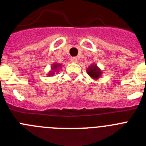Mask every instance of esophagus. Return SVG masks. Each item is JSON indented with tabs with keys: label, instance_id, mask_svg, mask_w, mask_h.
Returning a JSON list of instances; mask_svg holds the SVG:
<instances>
[{
	"label": "esophagus",
	"instance_id": "obj_1",
	"mask_svg": "<svg viewBox=\"0 0 146 146\" xmlns=\"http://www.w3.org/2000/svg\"><path fill=\"white\" fill-rule=\"evenodd\" d=\"M71 62H73V63H76L78 62V58L76 57H73V58H71Z\"/></svg>",
	"mask_w": 146,
	"mask_h": 146
}]
</instances>
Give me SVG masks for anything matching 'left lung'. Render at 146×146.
Listing matches in <instances>:
<instances>
[{
    "instance_id": "left-lung-1",
    "label": "left lung",
    "mask_w": 146,
    "mask_h": 146,
    "mask_svg": "<svg viewBox=\"0 0 146 146\" xmlns=\"http://www.w3.org/2000/svg\"><path fill=\"white\" fill-rule=\"evenodd\" d=\"M86 71L89 76L93 79H94V80L99 79L102 75V72L101 69L98 67L97 64H93L89 66L87 68Z\"/></svg>"
}]
</instances>
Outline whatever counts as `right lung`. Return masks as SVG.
Wrapping results in <instances>:
<instances>
[{"label": "right lung", "instance_id": "add662e5", "mask_svg": "<svg viewBox=\"0 0 146 146\" xmlns=\"http://www.w3.org/2000/svg\"><path fill=\"white\" fill-rule=\"evenodd\" d=\"M61 67H62V64L57 63V62H55V63L52 64V66H51V70L47 73L48 76H54L55 73H58Z\"/></svg>", "mask_w": 146, "mask_h": 146}]
</instances>
